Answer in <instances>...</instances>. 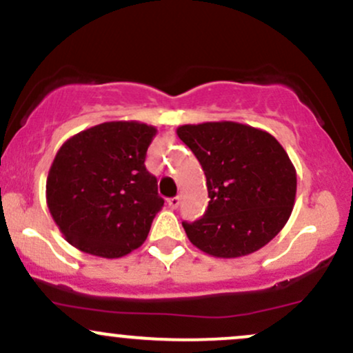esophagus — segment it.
<instances>
[{
  "label": "esophagus",
  "instance_id": "obj_1",
  "mask_svg": "<svg viewBox=\"0 0 353 353\" xmlns=\"http://www.w3.org/2000/svg\"><path fill=\"white\" fill-rule=\"evenodd\" d=\"M179 202H181L179 197H171V199H168L169 209H177L179 208Z\"/></svg>",
  "mask_w": 353,
  "mask_h": 353
}]
</instances>
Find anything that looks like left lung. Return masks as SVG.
Instances as JSON below:
<instances>
[{"instance_id":"8db88e82","label":"left lung","mask_w":353,"mask_h":353,"mask_svg":"<svg viewBox=\"0 0 353 353\" xmlns=\"http://www.w3.org/2000/svg\"><path fill=\"white\" fill-rule=\"evenodd\" d=\"M177 136L205 174L209 205L199 221L182 222L192 245L219 259L262 249L289 221L297 172L272 134L234 121L184 124Z\"/></svg>"}]
</instances>
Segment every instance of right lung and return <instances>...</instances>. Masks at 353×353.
<instances>
[{"label": "right lung", "instance_id": "1", "mask_svg": "<svg viewBox=\"0 0 353 353\" xmlns=\"http://www.w3.org/2000/svg\"><path fill=\"white\" fill-rule=\"evenodd\" d=\"M156 134L139 121H109L61 145L48 172L46 204L72 247L117 259L144 244L164 205L144 165Z\"/></svg>", "mask_w": 353, "mask_h": 353}]
</instances>
